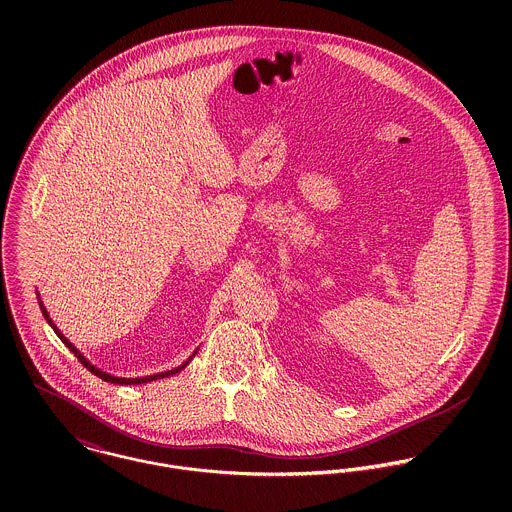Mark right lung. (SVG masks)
Here are the masks:
<instances>
[{"instance_id": "1", "label": "right lung", "mask_w": 512, "mask_h": 512, "mask_svg": "<svg viewBox=\"0 0 512 512\" xmlns=\"http://www.w3.org/2000/svg\"><path fill=\"white\" fill-rule=\"evenodd\" d=\"M41 309H43V315L47 317L49 325L53 327V331H55V333L61 337V341H63V343H65V345H67V347L73 351L74 357L80 361V365L86 366V368H88L92 374H96L98 378H102V380H106V382H112V384H142V382H151V380H157V378H165V376H171V374H175V372L183 370L185 366L189 365V361H191V359H189L187 363H183V365L177 366V368H173V370H167V372H161V374H153V376H144V378H118V376H110V374H106V372L98 370L96 366L90 365V363H88V361H86V359H84V357H82V355L76 351V347L71 345V341H69L67 337H63V333H61V331L55 327V323L49 319V313H47V309H45L43 305H41Z\"/></svg>"}]
</instances>
